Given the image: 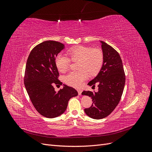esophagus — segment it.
Returning a JSON list of instances; mask_svg holds the SVG:
<instances>
[{
  "instance_id": "obj_1",
  "label": "esophagus",
  "mask_w": 152,
  "mask_h": 152,
  "mask_svg": "<svg viewBox=\"0 0 152 152\" xmlns=\"http://www.w3.org/2000/svg\"><path fill=\"white\" fill-rule=\"evenodd\" d=\"M77 91H78V93H79V95H81L82 94V91L81 90V89H79V90H77Z\"/></svg>"
}]
</instances>
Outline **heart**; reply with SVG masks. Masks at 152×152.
<instances>
[{"instance_id": "heart-1", "label": "heart", "mask_w": 152, "mask_h": 152, "mask_svg": "<svg viewBox=\"0 0 152 152\" xmlns=\"http://www.w3.org/2000/svg\"><path fill=\"white\" fill-rule=\"evenodd\" d=\"M68 56L73 61L79 60L78 64L79 71H72L66 75L65 82L71 86L80 87L83 82L89 77V73L94 75L99 72L103 63L102 50L86 46L72 48L67 51ZM55 64L58 70L66 72L70 65V59L63 53L58 54L55 58Z\"/></svg>"}]
</instances>
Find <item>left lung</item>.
<instances>
[{
    "label": "left lung",
    "instance_id": "left-lung-1",
    "mask_svg": "<svg viewBox=\"0 0 152 152\" xmlns=\"http://www.w3.org/2000/svg\"><path fill=\"white\" fill-rule=\"evenodd\" d=\"M103 54V63L98 74L88 85L98 84V91L93 93L84 91L82 95L92 98L93 104L84 109L87 116L102 119L108 116L120 102L125 86L126 76L120 55L112 46L100 41Z\"/></svg>",
    "mask_w": 152,
    "mask_h": 152
}]
</instances>
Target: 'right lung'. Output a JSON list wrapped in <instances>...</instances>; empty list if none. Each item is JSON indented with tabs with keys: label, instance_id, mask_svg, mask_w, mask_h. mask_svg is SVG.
Segmentation results:
<instances>
[{
	"label": "right lung",
	"instance_id": "add662e5",
	"mask_svg": "<svg viewBox=\"0 0 152 152\" xmlns=\"http://www.w3.org/2000/svg\"><path fill=\"white\" fill-rule=\"evenodd\" d=\"M64 48L65 45L56 41H44L31 50L26 61L24 83L27 93L37 111L47 118L61 115L69 99L78 95L74 88L65 84L58 93L54 91V85H62L58 79L55 58Z\"/></svg>",
	"mask_w": 152,
	"mask_h": 152
}]
</instances>
